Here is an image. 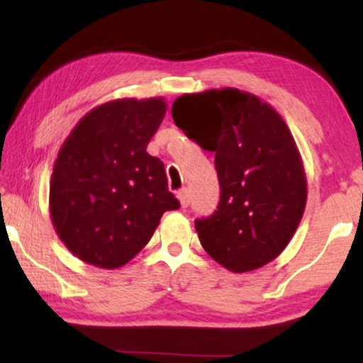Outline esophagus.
<instances>
[{
	"label": "esophagus",
	"mask_w": 363,
	"mask_h": 363,
	"mask_svg": "<svg viewBox=\"0 0 363 363\" xmlns=\"http://www.w3.org/2000/svg\"><path fill=\"white\" fill-rule=\"evenodd\" d=\"M178 200H180L182 208H186L190 205V191H188L186 188H183V190L178 191Z\"/></svg>",
	"instance_id": "obj_1"
}]
</instances>
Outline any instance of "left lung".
<instances>
[{
	"instance_id": "8db88e82",
	"label": "left lung",
	"mask_w": 363,
	"mask_h": 363,
	"mask_svg": "<svg viewBox=\"0 0 363 363\" xmlns=\"http://www.w3.org/2000/svg\"><path fill=\"white\" fill-rule=\"evenodd\" d=\"M177 127L215 152L221 196L195 221L201 246L233 272L262 267L284 251L304 215L307 182L294 138L269 104L240 89L185 94Z\"/></svg>"
}]
</instances>
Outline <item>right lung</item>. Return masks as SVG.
<instances>
[{
	"mask_svg": "<svg viewBox=\"0 0 363 363\" xmlns=\"http://www.w3.org/2000/svg\"><path fill=\"white\" fill-rule=\"evenodd\" d=\"M165 112L162 97L118 99L86 113L62 143L49 208L57 236L87 264H127L163 213L180 208L162 160L147 152Z\"/></svg>",
	"mask_w": 363,
	"mask_h": 363,
	"instance_id": "1",
	"label": "right lung"
}]
</instances>
